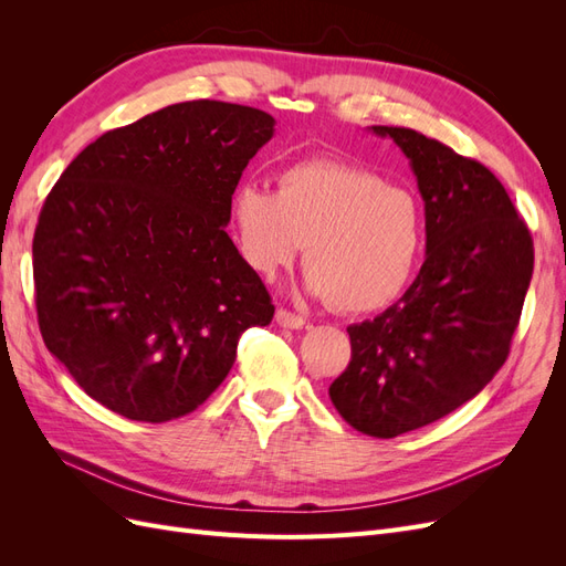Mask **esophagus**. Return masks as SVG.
I'll return each mask as SVG.
<instances>
[{
  "instance_id": "esophagus-1",
  "label": "esophagus",
  "mask_w": 566,
  "mask_h": 566,
  "mask_svg": "<svg viewBox=\"0 0 566 566\" xmlns=\"http://www.w3.org/2000/svg\"><path fill=\"white\" fill-rule=\"evenodd\" d=\"M276 323L279 325H283V328H293V331H300V328H304V318L302 316H297V314H293V312H287V310H279L276 312Z\"/></svg>"
}]
</instances>
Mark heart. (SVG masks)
I'll use <instances>...</instances> for the list:
<instances>
[{"instance_id": "heart-1", "label": "heart", "mask_w": 566, "mask_h": 566, "mask_svg": "<svg viewBox=\"0 0 566 566\" xmlns=\"http://www.w3.org/2000/svg\"><path fill=\"white\" fill-rule=\"evenodd\" d=\"M231 224L243 260L264 279L293 264L306 245V287L339 312L380 310L399 297L424 248L416 193L335 158L287 165L279 191L238 184Z\"/></svg>"}]
</instances>
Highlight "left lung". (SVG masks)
<instances>
[{
	"instance_id": "8db88e82",
	"label": "left lung",
	"mask_w": 566,
	"mask_h": 566,
	"mask_svg": "<svg viewBox=\"0 0 566 566\" xmlns=\"http://www.w3.org/2000/svg\"><path fill=\"white\" fill-rule=\"evenodd\" d=\"M410 160L427 256L403 297L347 328L352 361L331 401L354 430L391 439L482 391L510 354L534 273V241L489 167L406 127H370Z\"/></svg>"
}]
</instances>
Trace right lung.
I'll return each instance as SVG.
<instances>
[{"label": "right lung", "mask_w": 566, "mask_h": 566, "mask_svg": "<svg viewBox=\"0 0 566 566\" xmlns=\"http://www.w3.org/2000/svg\"><path fill=\"white\" fill-rule=\"evenodd\" d=\"M269 113L184 101L98 136L46 196L32 238L46 349L94 401L139 422L196 410L273 304L227 233Z\"/></svg>", "instance_id": "1"}]
</instances>
